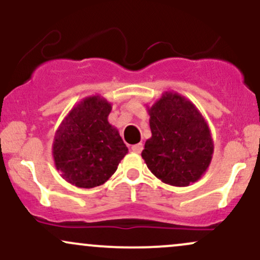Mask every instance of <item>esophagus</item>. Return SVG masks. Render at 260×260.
<instances>
[{
	"instance_id": "obj_1",
	"label": "esophagus",
	"mask_w": 260,
	"mask_h": 260,
	"mask_svg": "<svg viewBox=\"0 0 260 260\" xmlns=\"http://www.w3.org/2000/svg\"><path fill=\"white\" fill-rule=\"evenodd\" d=\"M131 150L134 151V153H140V151L143 150V144L142 143H138V144H134L132 145V148H131Z\"/></svg>"
}]
</instances>
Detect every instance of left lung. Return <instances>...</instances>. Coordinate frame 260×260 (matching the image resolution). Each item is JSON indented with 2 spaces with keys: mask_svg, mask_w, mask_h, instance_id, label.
I'll return each instance as SVG.
<instances>
[{
  "mask_svg": "<svg viewBox=\"0 0 260 260\" xmlns=\"http://www.w3.org/2000/svg\"><path fill=\"white\" fill-rule=\"evenodd\" d=\"M151 137L142 157L164 183L187 187L207 172L214 154L208 122L197 106L176 91L162 92L150 107Z\"/></svg>",
  "mask_w": 260,
  "mask_h": 260,
  "instance_id": "1",
  "label": "left lung"
}]
</instances>
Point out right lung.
Returning a JSON list of instances; mask_svg holds the SVG:
<instances>
[{
    "label": "right lung",
    "mask_w": 260,
    "mask_h": 260,
    "mask_svg": "<svg viewBox=\"0 0 260 260\" xmlns=\"http://www.w3.org/2000/svg\"><path fill=\"white\" fill-rule=\"evenodd\" d=\"M111 110L105 98L91 95L74 105L58 126L52 156L68 183L79 188L101 186L128 153L117 128L107 120Z\"/></svg>",
    "instance_id": "add662e5"
}]
</instances>
